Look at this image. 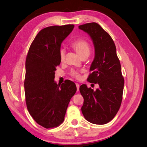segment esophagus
Segmentation results:
<instances>
[{
  "mask_svg": "<svg viewBox=\"0 0 147 147\" xmlns=\"http://www.w3.org/2000/svg\"><path fill=\"white\" fill-rule=\"evenodd\" d=\"M75 84H76V86H77V91H79V88H80L79 84H78V83H76Z\"/></svg>",
  "mask_w": 147,
  "mask_h": 147,
  "instance_id": "1",
  "label": "esophagus"
}]
</instances>
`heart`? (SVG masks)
<instances>
[{
  "mask_svg": "<svg viewBox=\"0 0 147 147\" xmlns=\"http://www.w3.org/2000/svg\"><path fill=\"white\" fill-rule=\"evenodd\" d=\"M74 50L76 51L78 54L82 57H86L89 56L91 52V46L90 44L85 39L82 38H78L71 43L70 45ZM65 53L64 50L61 49L59 53V59L61 62H63L65 60ZM83 72V70H75L73 69L70 71V75L71 77L80 80L81 78V74Z\"/></svg>",
  "mask_w": 147,
  "mask_h": 147,
  "instance_id": "heart-1",
  "label": "heart"
}]
</instances>
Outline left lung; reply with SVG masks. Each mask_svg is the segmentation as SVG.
Masks as SVG:
<instances>
[{"label": "left lung", "instance_id": "1", "mask_svg": "<svg viewBox=\"0 0 147 147\" xmlns=\"http://www.w3.org/2000/svg\"><path fill=\"white\" fill-rule=\"evenodd\" d=\"M78 28L90 35L95 48L88 81L99 85L96 91L86 84L80 87L84 99L82 112L89 122L104 124L115 117L121 104L124 80L121 64L112 38L99 24L86 23Z\"/></svg>", "mask_w": 147, "mask_h": 147}]
</instances>
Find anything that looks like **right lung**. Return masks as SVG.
Wrapping results in <instances>:
<instances>
[{
    "label": "right lung",
    "mask_w": 147,
    "mask_h": 147,
    "mask_svg": "<svg viewBox=\"0 0 147 147\" xmlns=\"http://www.w3.org/2000/svg\"><path fill=\"white\" fill-rule=\"evenodd\" d=\"M74 24L52 26L42 29L31 43L26 59L24 82L26 103L31 117L43 127L59 126L64 121L75 84L67 80L60 85L54 81L59 65L61 43Z\"/></svg>",
    "instance_id": "right-lung-1"
}]
</instances>
